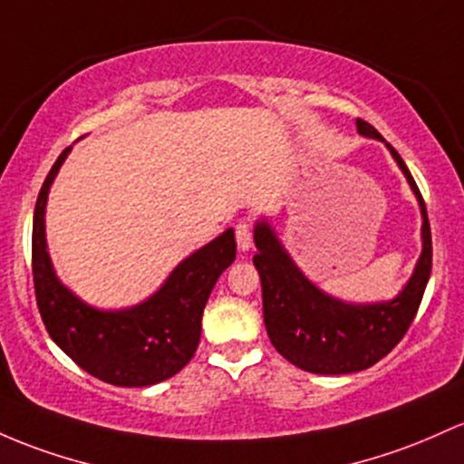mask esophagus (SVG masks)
I'll use <instances>...</instances> for the list:
<instances>
[{
  "label": "esophagus",
  "instance_id": "esophagus-1",
  "mask_svg": "<svg viewBox=\"0 0 464 464\" xmlns=\"http://www.w3.org/2000/svg\"><path fill=\"white\" fill-rule=\"evenodd\" d=\"M236 242L240 251H248L253 246V228L248 222H240L236 227Z\"/></svg>",
  "mask_w": 464,
  "mask_h": 464
}]
</instances>
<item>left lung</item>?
I'll return each mask as SVG.
<instances>
[{"label": "left lung", "mask_w": 464, "mask_h": 464, "mask_svg": "<svg viewBox=\"0 0 464 464\" xmlns=\"http://www.w3.org/2000/svg\"><path fill=\"white\" fill-rule=\"evenodd\" d=\"M359 134L383 140L365 121L356 119ZM388 145V142H385ZM422 213V253L407 286L392 302L345 304L319 290L290 259L268 222L256 224L253 257L262 279L266 333L284 359L313 374H350L372 368L394 350L419 313L431 273V231L425 200L410 169L394 147L388 145Z\"/></svg>", "instance_id": "1"}]
</instances>
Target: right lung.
Instances as JSON below:
<instances>
[{
	"label": "right lung",
	"instance_id": "obj_1",
	"mask_svg": "<svg viewBox=\"0 0 464 464\" xmlns=\"http://www.w3.org/2000/svg\"><path fill=\"white\" fill-rule=\"evenodd\" d=\"M70 150L61 151L34 205L33 282L44 325L79 368L105 383L121 388L160 383L196 354L208 295L236 259L233 228L178 264L147 302L125 310L92 308L59 282L45 244L48 191Z\"/></svg>",
	"mask_w": 464,
	"mask_h": 464
}]
</instances>
